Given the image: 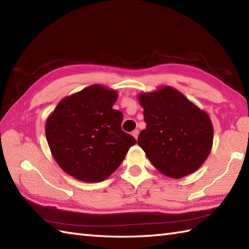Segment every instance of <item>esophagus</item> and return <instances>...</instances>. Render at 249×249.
<instances>
[{
    "label": "esophagus",
    "mask_w": 249,
    "mask_h": 249,
    "mask_svg": "<svg viewBox=\"0 0 249 249\" xmlns=\"http://www.w3.org/2000/svg\"><path fill=\"white\" fill-rule=\"evenodd\" d=\"M131 135H133L136 139H138V136H139V130H138V129H135V130L133 131V134H131Z\"/></svg>",
    "instance_id": "obj_1"
}]
</instances>
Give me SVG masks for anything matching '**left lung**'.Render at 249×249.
Here are the masks:
<instances>
[{
  "mask_svg": "<svg viewBox=\"0 0 249 249\" xmlns=\"http://www.w3.org/2000/svg\"><path fill=\"white\" fill-rule=\"evenodd\" d=\"M145 129L138 144L158 171L181 178L198 170L213 144V125L199 109L171 87L139 94Z\"/></svg>",
  "mask_w": 249,
  "mask_h": 249,
  "instance_id": "8db88e82",
  "label": "left lung"
}]
</instances>
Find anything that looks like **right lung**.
I'll return each mask as SVG.
<instances>
[{
    "instance_id": "obj_1",
    "label": "right lung",
    "mask_w": 249,
    "mask_h": 249,
    "mask_svg": "<svg viewBox=\"0 0 249 249\" xmlns=\"http://www.w3.org/2000/svg\"><path fill=\"white\" fill-rule=\"evenodd\" d=\"M118 93L99 84L63 98L46 122L52 156L67 174L83 182L107 178L124 160L133 136L121 128L113 109Z\"/></svg>"
}]
</instances>
